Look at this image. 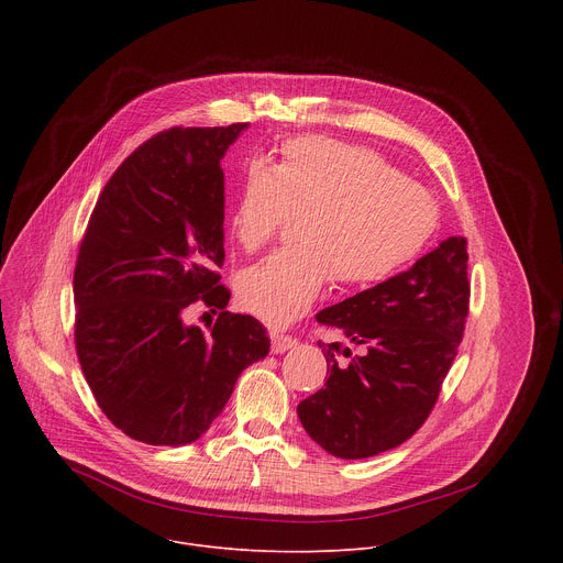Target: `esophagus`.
Masks as SVG:
<instances>
[{
  "label": "esophagus",
  "mask_w": 563,
  "mask_h": 563,
  "mask_svg": "<svg viewBox=\"0 0 563 563\" xmlns=\"http://www.w3.org/2000/svg\"><path fill=\"white\" fill-rule=\"evenodd\" d=\"M298 341L291 336V334H285V332H272V352L274 354H283L287 350H291Z\"/></svg>",
  "instance_id": "esophagus-1"
}]
</instances>
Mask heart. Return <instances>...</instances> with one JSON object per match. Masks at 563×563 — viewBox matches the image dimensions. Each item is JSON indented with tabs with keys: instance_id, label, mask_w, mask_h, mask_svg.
I'll list each match as a JSON object with an SVG mask.
<instances>
[{
	"instance_id": "heart-1",
	"label": "heart",
	"mask_w": 563,
	"mask_h": 563,
	"mask_svg": "<svg viewBox=\"0 0 563 563\" xmlns=\"http://www.w3.org/2000/svg\"><path fill=\"white\" fill-rule=\"evenodd\" d=\"M300 218V247L283 250L238 280L245 309L274 325L302 316L334 278L367 289L404 272L439 222L432 194L380 153L305 135L283 144L276 167L252 163L231 211V233L261 252Z\"/></svg>"
}]
</instances>
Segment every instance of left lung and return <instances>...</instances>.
<instances>
[{
	"mask_svg": "<svg viewBox=\"0 0 563 563\" xmlns=\"http://www.w3.org/2000/svg\"><path fill=\"white\" fill-rule=\"evenodd\" d=\"M470 309L467 240L452 235L417 265L320 311L358 354L323 343L328 383L298 406L307 434L334 456L367 459L408 441L430 417ZM343 353L347 364L335 356Z\"/></svg>",
	"mask_w": 563,
	"mask_h": 563,
	"instance_id": "1",
	"label": "left lung"
}]
</instances>
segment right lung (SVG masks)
<instances>
[{"instance_id": "obj_1", "label": "right lung", "mask_w": 563, "mask_h": 563, "mask_svg": "<svg viewBox=\"0 0 563 563\" xmlns=\"http://www.w3.org/2000/svg\"><path fill=\"white\" fill-rule=\"evenodd\" d=\"M247 122L172 126L109 178L79 243L75 352L107 419L148 445H185L222 412L245 367L269 352L254 316L224 311L220 159ZM221 309L209 333L189 306Z\"/></svg>"}]
</instances>
